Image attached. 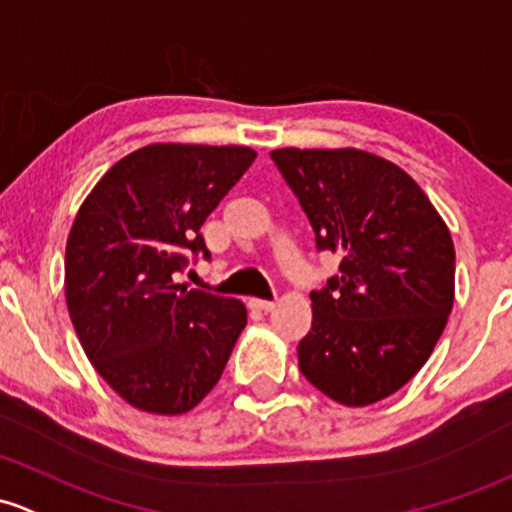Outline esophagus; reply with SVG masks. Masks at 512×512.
<instances>
[{"label": "esophagus", "mask_w": 512, "mask_h": 512, "mask_svg": "<svg viewBox=\"0 0 512 512\" xmlns=\"http://www.w3.org/2000/svg\"><path fill=\"white\" fill-rule=\"evenodd\" d=\"M250 306L252 309H260V311H272L274 306V301H267V299H250Z\"/></svg>", "instance_id": "obj_1"}]
</instances>
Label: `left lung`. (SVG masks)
Segmentation results:
<instances>
[{"mask_svg": "<svg viewBox=\"0 0 512 512\" xmlns=\"http://www.w3.org/2000/svg\"><path fill=\"white\" fill-rule=\"evenodd\" d=\"M316 247L341 255L311 292L299 370L346 407L385 400L417 375L454 306V242L407 171L360 149H274Z\"/></svg>", "mask_w": 512, "mask_h": 512, "instance_id": "left-lung-1", "label": "left lung"}]
</instances>
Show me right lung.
I'll return each instance as SVG.
<instances>
[{
	"mask_svg": "<svg viewBox=\"0 0 512 512\" xmlns=\"http://www.w3.org/2000/svg\"><path fill=\"white\" fill-rule=\"evenodd\" d=\"M250 147L149 144L95 184L66 245V304L85 355L132 407L184 414L223 375L247 324L238 299L186 289L201 225L250 169Z\"/></svg>",
	"mask_w": 512,
	"mask_h": 512,
	"instance_id": "right-lung-1",
	"label": "right lung"
}]
</instances>
